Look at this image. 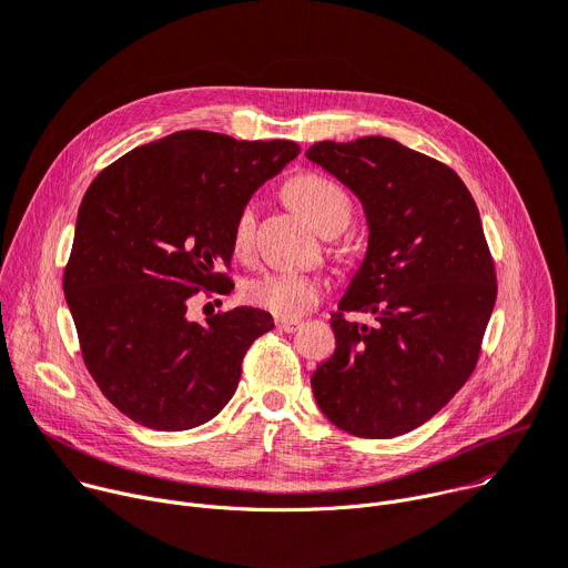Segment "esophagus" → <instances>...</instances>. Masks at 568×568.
<instances>
[{
	"label": "esophagus",
	"mask_w": 568,
	"mask_h": 568,
	"mask_svg": "<svg viewBox=\"0 0 568 568\" xmlns=\"http://www.w3.org/2000/svg\"><path fill=\"white\" fill-rule=\"evenodd\" d=\"M276 326L285 333H294V331H298L301 322H296V320H276Z\"/></svg>",
	"instance_id": "1"
}]
</instances>
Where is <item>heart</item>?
<instances>
[{
    "label": "heart",
    "instance_id": "1",
    "mask_svg": "<svg viewBox=\"0 0 568 568\" xmlns=\"http://www.w3.org/2000/svg\"><path fill=\"white\" fill-rule=\"evenodd\" d=\"M285 196L306 214L320 233L343 231L354 214V201L343 184L322 173H296L285 182ZM257 203L246 201L231 225V244L235 253H246L253 244ZM326 292V283L315 274L270 270L248 278L242 287L251 306L267 311L281 320H296L313 311Z\"/></svg>",
    "mask_w": 568,
    "mask_h": 568
}]
</instances>
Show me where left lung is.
Instances as JSON below:
<instances>
[{
  "label": "left lung",
  "instance_id": "8db88e82",
  "mask_svg": "<svg viewBox=\"0 0 568 568\" xmlns=\"http://www.w3.org/2000/svg\"><path fill=\"white\" fill-rule=\"evenodd\" d=\"M306 155L352 189L369 223L367 255L331 315L335 354L311 379L315 399L354 436H402L455 397L479 361L498 296L479 210L449 166L386 136L320 141Z\"/></svg>",
  "mask_w": 568,
  "mask_h": 568
}]
</instances>
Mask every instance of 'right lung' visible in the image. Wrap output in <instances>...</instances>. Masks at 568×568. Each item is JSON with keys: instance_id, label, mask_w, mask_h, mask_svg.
Segmentation results:
<instances>
[{"instance_id": "right-lung-1", "label": "right lung", "mask_w": 568, "mask_h": 568, "mask_svg": "<svg viewBox=\"0 0 568 568\" xmlns=\"http://www.w3.org/2000/svg\"><path fill=\"white\" fill-rule=\"evenodd\" d=\"M296 155L285 139L182 130L130 150L87 189L63 292L89 374L130 420L192 429L235 395L272 315L233 308L201 324L186 308L201 292H231L233 219Z\"/></svg>"}]
</instances>
